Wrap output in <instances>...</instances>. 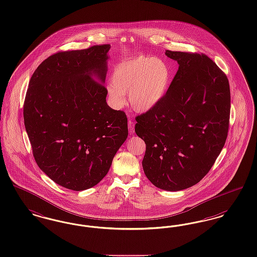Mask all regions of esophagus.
<instances>
[{"instance_id":"obj_1","label":"esophagus","mask_w":257,"mask_h":257,"mask_svg":"<svg viewBox=\"0 0 257 257\" xmlns=\"http://www.w3.org/2000/svg\"><path fill=\"white\" fill-rule=\"evenodd\" d=\"M128 129H129V133H133L135 127H134V121L132 119L128 120Z\"/></svg>"}]
</instances>
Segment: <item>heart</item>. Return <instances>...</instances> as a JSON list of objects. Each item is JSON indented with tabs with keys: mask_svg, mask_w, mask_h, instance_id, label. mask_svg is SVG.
<instances>
[{
	"mask_svg": "<svg viewBox=\"0 0 257 257\" xmlns=\"http://www.w3.org/2000/svg\"><path fill=\"white\" fill-rule=\"evenodd\" d=\"M170 70L166 63L155 57L126 60L116 66L108 86L115 107L126 101L130 89V102L137 111H148L162 100L170 84Z\"/></svg>",
	"mask_w": 257,
	"mask_h": 257,
	"instance_id": "1",
	"label": "heart"
}]
</instances>
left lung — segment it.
<instances>
[{"mask_svg": "<svg viewBox=\"0 0 257 257\" xmlns=\"http://www.w3.org/2000/svg\"><path fill=\"white\" fill-rule=\"evenodd\" d=\"M179 69L162 100L136 116L144 141V173L157 187L178 191L198 184L226 143L230 90L226 73L204 53L166 51Z\"/></svg>", "mask_w": 257, "mask_h": 257, "instance_id": "left-lung-1", "label": "left lung"}]
</instances>
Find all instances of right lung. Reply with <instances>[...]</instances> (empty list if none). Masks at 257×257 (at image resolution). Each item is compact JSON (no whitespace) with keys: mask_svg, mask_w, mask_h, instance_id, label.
Instances as JSON below:
<instances>
[{"mask_svg":"<svg viewBox=\"0 0 257 257\" xmlns=\"http://www.w3.org/2000/svg\"><path fill=\"white\" fill-rule=\"evenodd\" d=\"M110 45L61 51L31 76L24 120L36 164L53 182L75 191L97 185L128 136L127 116L106 102ZM99 80L96 81L95 78Z\"/></svg>","mask_w":257,"mask_h":257,"instance_id":"right-lung-1","label":"right lung"}]
</instances>
